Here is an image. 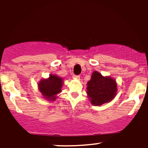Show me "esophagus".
<instances>
[{"label":"esophagus","instance_id":"obj_1","mask_svg":"<svg viewBox=\"0 0 148 148\" xmlns=\"http://www.w3.org/2000/svg\"><path fill=\"white\" fill-rule=\"evenodd\" d=\"M73 78H74V79H80V76L79 75H75V74H74V75H73Z\"/></svg>","mask_w":148,"mask_h":148}]
</instances>
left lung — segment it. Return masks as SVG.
Returning a JSON list of instances; mask_svg holds the SVG:
<instances>
[{
    "label": "left lung",
    "mask_w": 148,
    "mask_h": 148,
    "mask_svg": "<svg viewBox=\"0 0 148 148\" xmlns=\"http://www.w3.org/2000/svg\"><path fill=\"white\" fill-rule=\"evenodd\" d=\"M87 93L92 104L101 106L110 102L116 95L117 84L111 77H103L97 72H94L88 82Z\"/></svg>",
    "instance_id": "left-lung-1"
}]
</instances>
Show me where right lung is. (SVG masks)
<instances>
[{
	"label": "right lung",
	"mask_w": 148,
	"mask_h": 148,
	"mask_svg": "<svg viewBox=\"0 0 148 148\" xmlns=\"http://www.w3.org/2000/svg\"><path fill=\"white\" fill-rule=\"evenodd\" d=\"M39 89L42 95L49 100L56 98V95L61 91L62 79L56 75L51 74L48 79H43L38 85Z\"/></svg>",
	"instance_id": "add662e5"
}]
</instances>
